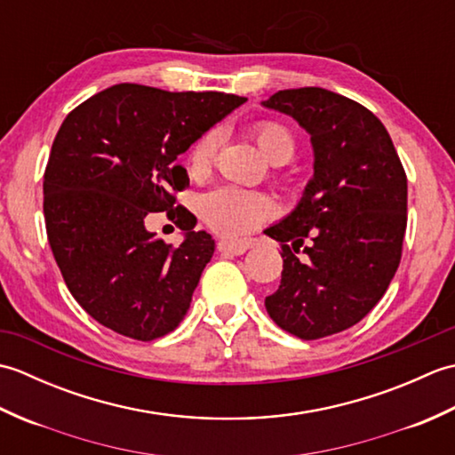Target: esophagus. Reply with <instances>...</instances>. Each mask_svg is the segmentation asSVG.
<instances>
[{"label": "esophagus", "mask_w": 455, "mask_h": 455, "mask_svg": "<svg viewBox=\"0 0 455 455\" xmlns=\"http://www.w3.org/2000/svg\"><path fill=\"white\" fill-rule=\"evenodd\" d=\"M217 248H219L220 254L240 256V254H244L246 250L250 248V243H248V240H220V243L217 244Z\"/></svg>", "instance_id": "obj_1"}]
</instances>
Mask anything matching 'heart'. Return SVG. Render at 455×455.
<instances>
[{"label": "heart", "mask_w": 455, "mask_h": 455, "mask_svg": "<svg viewBox=\"0 0 455 455\" xmlns=\"http://www.w3.org/2000/svg\"><path fill=\"white\" fill-rule=\"evenodd\" d=\"M254 139L264 156L274 160H291L295 154V139L283 124L264 121L254 127ZM219 150V132L207 131L193 142L188 154V166L191 173H205L215 162ZM203 217L209 225L222 235H243L258 227L266 217L274 212V203L259 193L244 191L238 188H219L211 191L203 201Z\"/></svg>", "instance_id": "b5f03b06"}]
</instances>
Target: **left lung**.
<instances>
[{"label": "left lung", "instance_id": "left-lung-1", "mask_svg": "<svg viewBox=\"0 0 455 455\" xmlns=\"http://www.w3.org/2000/svg\"><path fill=\"white\" fill-rule=\"evenodd\" d=\"M262 105L293 117L315 156L301 201L264 230L283 250L266 308L283 331L316 340L360 323L387 291L407 228V176L383 123L340 93L282 90Z\"/></svg>", "mask_w": 455, "mask_h": 455}]
</instances>
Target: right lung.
<instances>
[{
  "label": "right lung",
  "instance_id": "obj_1",
  "mask_svg": "<svg viewBox=\"0 0 455 455\" xmlns=\"http://www.w3.org/2000/svg\"><path fill=\"white\" fill-rule=\"evenodd\" d=\"M244 101L119 84L64 119L44 172L46 235L68 289L100 324L148 342L188 313L215 240L181 205L169 213L184 230L178 249L143 219L176 205L173 191L189 186L176 158Z\"/></svg>",
  "mask_w": 455,
  "mask_h": 455
}]
</instances>
